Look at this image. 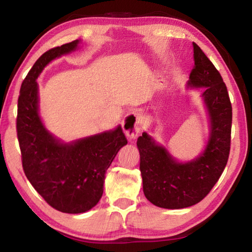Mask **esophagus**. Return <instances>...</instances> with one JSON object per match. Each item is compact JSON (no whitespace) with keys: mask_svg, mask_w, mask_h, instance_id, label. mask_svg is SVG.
I'll return each instance as SVG.
<instances>
[{"mask_svg":"<svg viewBox=\"0 0 252 252\" xmlns=\"http://www.w3.org/2000/svg\"><path fill=\"white\" fill-rule=\"evenodd\" d=\"M141 117L136 112H130L126 114L122 122V127L126 135L129 139H135L141 130Z\"/></svg>","mask_w":252,"mask_h":252,"instance_id":"esophagus-1","label":"esophagus"}]
</instances>
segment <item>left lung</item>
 <instances>
[{
  "mask_svg": "<svg viewBox=\"0 0 252 252\" xmlns=\"http://www.w3.org/2000/svg\"><path fill=\"white\" fill-rule=\"evenodd\" d=\"M194 65L188 85L204 88L202 97L210 118V136L197 159L178 162L147 132L139 136L140 171L146 198L157 207L182 209L210 192L227 165L231 142L232 106L227 87L212 62L193 43Z\"/></svg>",
  "mask_w": 252,
  "mask_h": 252,
  "instance_id": "1",
  "label": "left lung"
}]
</instances>
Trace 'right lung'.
Returning a JSON list of instances; mask_svg holds the SVG:
<instances>
[{
  "mask_svg": "<svg viewBox=\"0 0 252 252\" xmlns=\"http://www.w3.org/2000/svg\"><path fill=\"white\" fill-rule=\"evenodd\" d=\"M79 40L46 51L21 85L16 132L25 176L51 207L65 213L90 210L103 193L105 172L127 140L122 127L61 143L39 116L36 79L52 60L76 50Z\"/></svg>",
  "mask_w": 252,
  "mask_h": 252,
  "instance_id": "right-lung-1",
  "label": "right lung"
}]
</instances>
